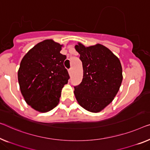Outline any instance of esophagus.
<instances>
[{"mask_svg":"<svg viewBox=\"0 0 150 150\" xmlns=\"http://www.w3.org/2000/svg\"><path fill=\"white\" fill-rule=\"evenodd\" d=\"M68 72H69V74L71 75V73H72V69H69L68 70Z\"/></svg>","mask_w":150,"mask_h":150,"instance_id":"1","label":"esophagus"}]
</instances>
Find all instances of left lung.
<instances>
[{"mask_svg": "<svg viewBox=\"0 0 150 150\" xmlns=\"http://www.w3.org/2000/svg\"><path fill=\"white\" fill-rule=\"evenodd\" d=\"M80 54L83 75L75 87L74 94L80 106L91 112H99L111 103L122 81V69L118 58L100 44L75 46Z\"/></svg>", "mask_w": 150, "mask_h": 150, "instance_id": "obj_1", "label": "left lung"}]
</instances>
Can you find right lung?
Returning <instances> with one entry per match:
<instances>
[{
	"label": "right lung",
	"mask_w": 150,
	"mask_h": 150,
	"mask_svg": "<svg viewBox=\"0 0 150 150\" xmlns=\"http://www.w3.org/2000/svg\"><path fill=\"white\" fill-rule=\"evenodd\" d=\"M62 44L48 39L25 54L18 70V81L26 103L35 110L47 112L59 103L62 89L69 75L60 53Z\"/></svg>",
	"instance_id": "add662e5"
}]
</instances>
